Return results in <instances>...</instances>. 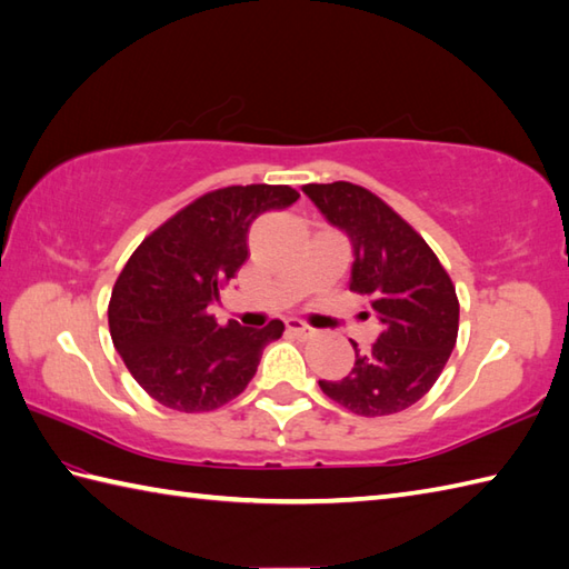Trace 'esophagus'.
Wrapping results in <instances>:
<instances>
[{"instance_id": "obj_1", "label": "esophagus", "mask_w": 569, "mask_h": 569, "mask_svg": "<svg viewBox=\"0 0 569 569\" xmlns=\"http://www.w3.org/2000/svg\"><path fill=\"white\" fill-rule=\"evenodd\" d=\"M286 328L291 330L293 335L303 337V340H312V337H318V330H316V328H310V325H306L303 320H296V318L286 320Z\"/></svg>"}]
</instances>
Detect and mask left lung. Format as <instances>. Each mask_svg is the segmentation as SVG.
Instances as JSON below:
<instances>
[{
    "label": "left lung",
    "instance_id": "8db88e82",
    "mask_svg": "<svg viewBox=\"0 0 569 569\" xmlns=\"http://www.w3.org/2000/svg\"><path fill=\"white\" fill-rule=\"evenodd\" d=\"M303 192L352 239L349 291L369 298L371 316L381 322L369 352L352 342V371L340 381H320V389L357 416L401 413L432 389L455 349L459 300L452 278L428 241L371 190L337 180L308 183Z\"/></svg>",
    "mask_w": 569,
    "mask_h": 569
}]
</instances>
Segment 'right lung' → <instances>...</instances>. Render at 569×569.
<instances>
[{
	"label": "right lung",
	"mask_w": 569,
	"mask_h": 569,
	"mask_svg": "<svg viewBox=\"0 0 569 569\" xmlns=\"http://www.w3.org/2000/svg\"><path fill=\"white\" fill-rule=\"evenodd\" d=\"M291 186H229L204 192L141 241L112 288L110 335L153 401L204 413L232 401L257 373L283 322L241 328L208 312L247 261L249 224L298 200Z\"/></svg>",
	"instance_id": "right-lung-1"
}]
</instances>
